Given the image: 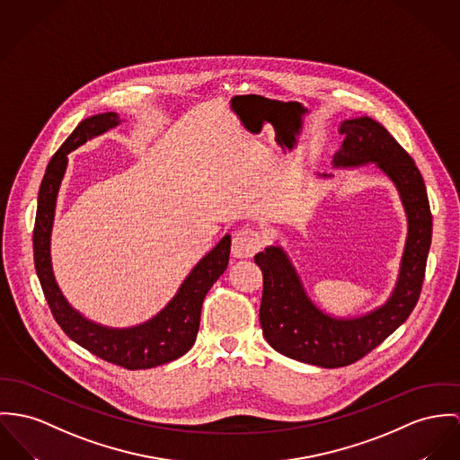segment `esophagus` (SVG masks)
<instances>
[{
    "instance_id": "obj_1",
    "label": "esophagus",
    "mask_w": 460,
    "mask_h": 460,
    "mask_svg": "<svg viewBox=\"0 0 460 460\" xmlns=\"http://www.w3.org/2000/svg\"><path fill=\"white\" fill-rule=\"evenodd\" d=\"M262 248V236L250 227H243L233 236V255L236 259L253 257Z\"/></svg>"
}]
</instances>
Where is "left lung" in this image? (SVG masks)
Here are the masks:
<instances>
[{
    "mask_svg": "<svg viewBox=\"0 0 460 460\" xmlns=\"http://www.w3.org/2000/svg\"><path fill=\"white\" fill-rule=\"evenodd\" d=\"M345 137L332 157L334 168L376 164L395 185L408 220L401 268L389 299L358 317H332L308 296L297 270L280 245H270L253 261L262 270L259 320L266 341L280 354L320 367H343L369 354L413 312L425 277L432 215L424 178L410 154L371 117L340 124ZM322 178L332 175L322 173Z\"/></svg>",
    "mask_w": 460,
    "mask_h": 460,
    "instance_id": "8db88e82",
    "label": "left lung"
}]
</instances>
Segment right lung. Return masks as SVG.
I'll return each mask as SVG.
<instances>
[{
    "label": "right lung",
    "mask_w": 460,
    "mask_h": 460,
    "mask_svg": "<svg viewBox=\"0 0 460 460\" xmlns=\"http://www.w3.org/2000/svg\"><path fill=\"white\" fill-rule=\"evenodd\" d=\"M119 124L120 117L115 111L84 119L50 159L38 192L33 231L35 268L49 308L70 340L106 362L122 366L126 369H148L175 360L189 352L194 345L199 331L205 296L227 268L231 236L226 234L192 268L173 299L155 317L143 323L124 329L106 327L76 312L56 282L50 259V234L58 194L68 166L66 155L71 150Z\"/></svg>",
    "instance_id": "obj_1"
}]
</instances>
